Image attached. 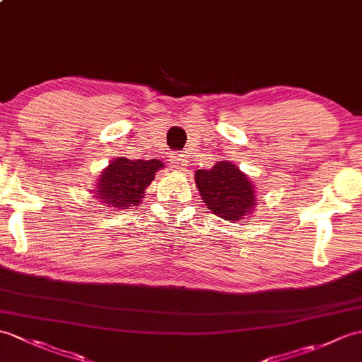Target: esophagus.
<instances>
[{"label": "esophagus", "mask_w": 362, "mask_h": 362, "mask_svg": "<svg viewBox=\"0 0 362 362\" xmlns=\"http://www.w3.org/2000/svg\"><path fill=\"white\" fill-rule=\"evenodd\" d=\"M171 163L175 168V170H183L185 166H187V158H185L183 154H173L171 156Z\"/></svg>", "instance_id": "34e87169"}]
</instances>
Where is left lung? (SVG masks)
I'll return each instance as SVG.
<instances>
[{
	"mask_svg": "<svg viewBox=\"0 0 362 362\" xmlns=\"http://www.w3.org/2000/svg\"><path fill=\"white\" fill-rule=\"evenodd\" d=\"M194 180L206 208L221 219L238 223L255 211L256 187L233 162L222 160L211 170H197Z\"/></svg>",
	"mask_w": 362,
	"mask_h": 362,
	"instance_id": "obj_1",
	"label": "left lung"
}]
</instances>
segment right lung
Segmentation results:
<instances>
[{"instance_id": "obj_1", "label": "right lung", "mask_w": 362, "mask_h": 362, "mask_svg": "<svg viewBox=\"0 0 362 362\" xmlns=\"http://www.w3.org/2000/svg\"><path fill=\"white\" fill-rule=\"evenodd\" d=\"M162 168H165L163 162L157 158L131 160L128 157H117L100 173L90 194L105 206L112 208V211L137 206Z\"/></svg>"}]
</instances>
